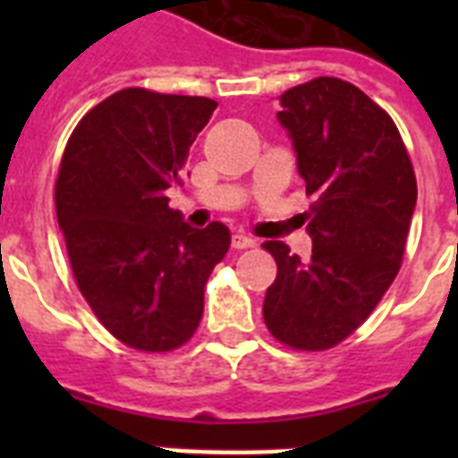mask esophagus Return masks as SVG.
Here are the masks:
<instances>
[{"label":"esophagus","mask_w":458,"mask_h":458,"mask_svg":"<svg viewBox=\"0 0 458 458\" xmlns=\"http://www.w3.org/2000/svg\"><path fill=\"white\" fill-rule=\"evenodd\" d=\"M254 244H257V240L251 235H247V233H235V235H233V247H235V250H250Z\"/></svg>","instance_id":"1"}]
</instances>
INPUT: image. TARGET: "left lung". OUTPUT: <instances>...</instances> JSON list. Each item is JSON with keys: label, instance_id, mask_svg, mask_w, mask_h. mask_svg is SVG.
Instances as JSON below:
<instances>
[{"label": "left lung", "instance_id": "obj_1", "mask_svg": "<svg viewBox=\"0 0 458 458\" xmlns=\"http://www.w3.org/2000/svg\"><path fill=\"white\" fill-rule=\"evenodd\" d=\"M309 207L311 259L264 242L278 276L264 300L276 340L320 352L369 318L399 273L416 208V175L397 125L340 78H316L280 95Z\"/></svg>", "mask_w": 458, "mask_h": 458}]
</instances>
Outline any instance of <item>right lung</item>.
I'll use <instances>...</instances> for the list:
<instances>
[{
  "label": "right lung",
  "instance_id": "add662e5",
  "mask_svg": "<svg viewBox=\"0 0 458 458\" xmlns=\"http://www.w3.org/2000/svg\"><path fill=\"white\" fill-rule=\"evenodd\" d=\"M218 104L128 88L75 125L56 178V218L75 283L116 340L140 352L185 344L230 230L190 228L165 190Z\"/></svg>",
  "mask_w": 458,
  "mask_h": 458
}]
</instances>
